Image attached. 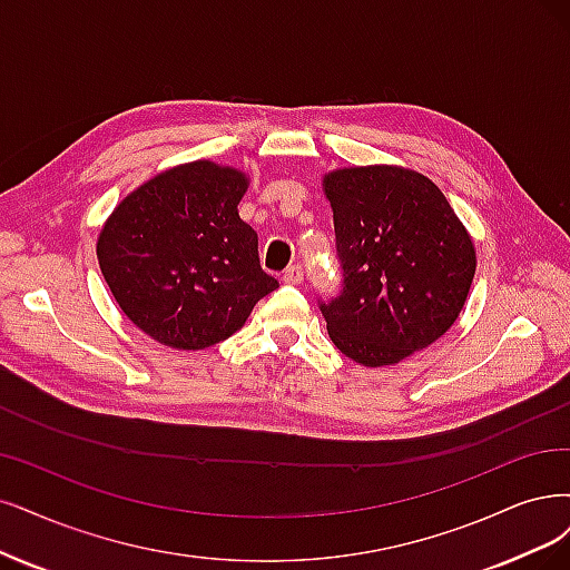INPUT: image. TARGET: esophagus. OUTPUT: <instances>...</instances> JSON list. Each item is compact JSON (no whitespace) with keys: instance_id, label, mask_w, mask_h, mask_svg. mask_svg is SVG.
<instances>
[{"instance_id":"esophagus-1","label":"esophagus","mask_w":570,"mask_h":570,"mask_svg":"<svg viewBox=\"0 0 570 570\" xmlns=\"http://www.w3.org/2000/svg\"><path fill=\"white\" fill-rule=\"evenodd\" d=\"M284 284H301L303 282V267L301 265H291L286 272H284Z\"/></svg>"}]
</instances>
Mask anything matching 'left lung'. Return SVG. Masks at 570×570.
Listing matches in <instances>:
<instances>
[{
    "instance_id": "obj_1",
    "label": "left lung",
    "mask_w": 570,
    "mask_h": 570,
    "mask_svg": "<svg viewBox=\"0 0 570 570\" xmlns=\"http://www.w3.org/2000/svg\"><path fill=\"white\" fill-rule=\"evenodd\" d=\"M322 185L345 277L341 296L320 305L333 345L368 368L430 347L455 324L474 279L468 227L413 168H335Z\"/></svg>"
}]
</instances>
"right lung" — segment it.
Segmentation results:
<instances>
[{"label": "right lung", "instance_id": "right-lung-1", "mask_svg": "<svg viewBox=\"0 0 570 570\" xmlns=\"http://www.w3.org/2000/svg\"><path fill=\"white\" fill-rule=\"evenodd\" d=\"M248 176L208 159L178 164L126 195L96 256L121 312L153 341L204 350L237 333L277 279L239 218Z\"/></svg>", "mask_w": 570, "mask_h": 570}]
</instances>
